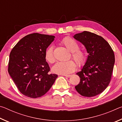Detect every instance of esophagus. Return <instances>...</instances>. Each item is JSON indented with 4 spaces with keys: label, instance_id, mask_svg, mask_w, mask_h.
<instances>
[{
    "label": "esophagus",
    "instance_id": "obj_1",
    "mask_svg": "<svg viewBox=\"0 0 122 122\" xmlns=\"http://www.w3.org/2000/svg\"><path fill=\"white\" fill-rule=\"evenodd\" d=\"M61 75L64 76H65V77H69L70 76H71V75H68V74H62Z\"/></svg>",
    "mask_w": 122,
    "mask_h": 122
}]
</instances>
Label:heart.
I'll return each instance as SVG.
<instances>
[{"instance_id": "1", "label": "heart", "mask_w": 122, "mask_h": 122, "mask_svg": "<svg viewBox=\"0 0 122 122\" xmlns=\"http://www.w3.org/2000/svg\"><path fill=\"white\" fill-rule=\"evenodd\" d=\"M62 44L71 52V56L78 65H82L86 61V54L83 49L79 48V44L77 41L70 37H66L62 40ZM46 61L49 63L54 62L55 58L53 54V47L49 46L45 53ZM76 67V64L73 60L65 62H58L52 68L53 72L57 74H68L73 71Z\"/></svg>"}]
</instances>
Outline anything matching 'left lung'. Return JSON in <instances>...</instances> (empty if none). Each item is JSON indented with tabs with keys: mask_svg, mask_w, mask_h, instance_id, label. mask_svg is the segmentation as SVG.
Segmentation results:
<instances>
[{
	"mask_svg": "<svg viewBox=\"0 0 122 122\" xmlns=\"http://www.w3.org/2000/svg\"><path fill=\"white\" fill-rule=\"evenodd\" d=\"M73 37L84 45L88 53L85 65L76 73L80 82L75 88L83 96L97 95L110 82L115 64L114 53L104 38L93 33L84 31Z\"/></svg>",
	"mask_w": 122,
	"mask_h": 122,
	"instance_id": "8db88e82",
	"label": "left lung"
}]
</instances>
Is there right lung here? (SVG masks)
<instances>
[{"label":"right lung","instance_id":"obj_1","mask_svg":"<svg viewBox=\"0 0 122 122\" xmlns=\"http://www.w3.org/2000/svg\"><path fill=\"white\" fill-rule=\"evenodd\" d=\"M55 36L33 33L22 38L10 53L8 71L18 89L30 98L42 96L50 89L56 74L50 68L45 53Z\"/></svg>","mask_w":122,"mask_h":122}]
</instances>
